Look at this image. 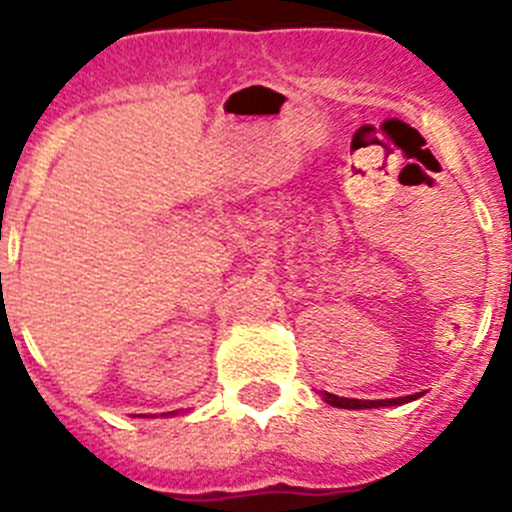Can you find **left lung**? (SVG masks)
Returning a JSON list of instances; mask_svg holds the SVG:
<instances>
[{"instance_id": "obj_1", "label": "left lung", "mask_w": 512, "mask_h": 512, "mask_svg": "<svg viewBox=\"0 0 512 512\" xmlns=\"http://www.w3.org/2000/svg\"><path fill=\"white\" fill-rule=\"evenodd\" d=\"M423 397V392H415V395L408 397H395V400H354V397H338L330 395V392H323V400L333 408H343V410H369V408H392V405H405L410 400H418Z\"/></svg>"}]
</instances>
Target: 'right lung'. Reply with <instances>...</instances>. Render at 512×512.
<instances>
[{"label": "right lung", "mask_w": 512, "mask_h": 512, "mask_svg": "<svg viewBox=\"0 0 512 512\" xmlns=\"http://www.w3.org/2000/svg\"><path fill=\"white\" fill-rule=\"evenodd\" d=\"M171 415H174V413H171ZM138 418H143V415H138ZM146 418H148V415H146Z\"/></svg>", "instance_id": "1"}]
</instances>
